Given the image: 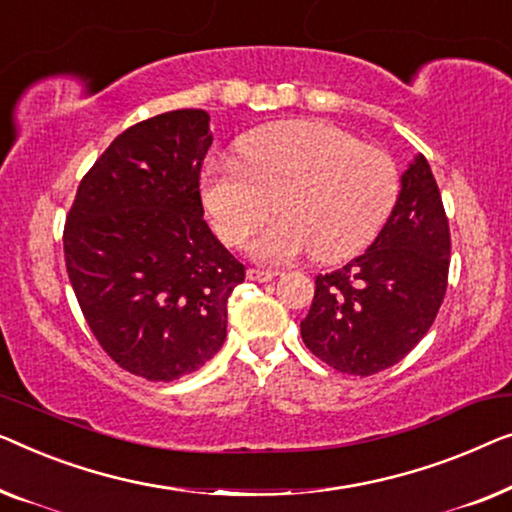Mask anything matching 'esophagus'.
<instances>
[{
  "label": "esophagus",
  "instance_id": "34e87169",
  "mask_svg": "<svg viewBox=\"0 0 512 512\" xmlns=\"http://www.w3.org/2000/svg\"><path fill=\"white\" fill-rule=\"evenodd\" d=\"M246 276H248V280H255V283H269V280L276 276V273L273 271H264V269H248L246 271Z\"/></svg>",
  "mask_w": 512,
  "mask_h": 512
}]
</instances>
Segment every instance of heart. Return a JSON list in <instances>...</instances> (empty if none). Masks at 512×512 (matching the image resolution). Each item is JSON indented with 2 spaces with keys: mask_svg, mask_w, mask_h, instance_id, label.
Instances as JSON below:
<instances>
[{
  "mask_svg": "<svg viewBox=\"0 0 512 512\" xmlns=\"http://www.w3.org/2000/svg\"><path fill=\"white\" fill-rule=\"evenodd\" d=\"M239 160L204 169V201L227 246L253 243L257 257L285 262L311 250L318 262L357 255L385 227L401 192L397 162L325 120H285L239 141Z\"/></svg>",
  "mask_w": 512,
  "mask_h": 512,
  "instance_id": "obj_1",
  "label": "heart"
}]
</instances>
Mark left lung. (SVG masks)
<instances>
[{"label":"left lung","mask_w":512,"mask_h":512,"mask_svg":"<svg viewBox=\"0 0 512 512\" xmlns=\"http://www.w3.org/2000/svg\"><path fill=\"white\" fill-rule=\"evenodd\" d=\"M450 225L424 155L401 178L397 206L364 255L315 276L301 322L306 348L350 376L390 369L434 325L448 290Z\"/></svg>","instance_id":"obj_1"}]
</instances>
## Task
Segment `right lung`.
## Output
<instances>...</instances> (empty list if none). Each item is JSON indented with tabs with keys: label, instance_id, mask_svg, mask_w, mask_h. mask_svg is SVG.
I'll return each mask as SVG.
<instances>
[{
	"label": "right lung",
	"instance_id": "add662e5",
	"mask_svg": "<svg viewBox=\"0 0 512 512\" xmlns=\"http://www.w3.org/2000/svg\"><path fill=\"white\" fill-rule=\"evenodd\" d=\"M208 113L136 122L97 157L64 222V262L83 318L120 369L169 383L227 336V301L246 266L204 220L199 176Z\"/></svg>",
	"mask_w": 512,
	"mask_h": 512
}]
</instances>
